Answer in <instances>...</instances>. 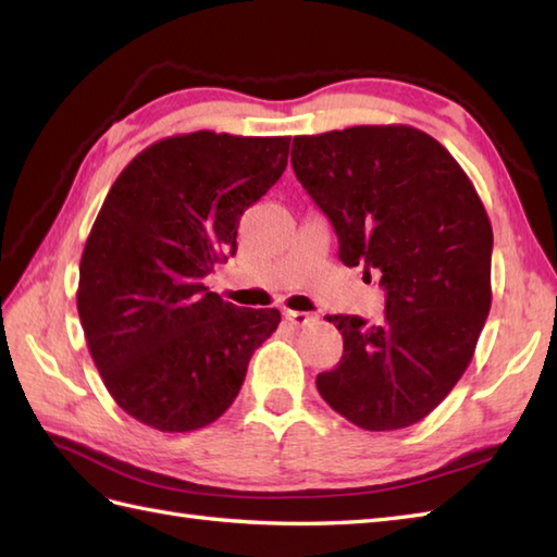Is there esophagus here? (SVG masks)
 <instances>
[{
	"instance_id": "esophagus-1",
	"label": "esophagus",
	"mask_w": 557,
	"mask_h": 557,
	"mask_svg": "<svg viewBox=\"0 0 557 557\" xmlns=\"http://www.w3.org/2000/svg\"><path fill=\"white\" fill-rule=\"evenodd\" d=\"M285 318H287V321L292 323V325H309L311 321H315V318L311 315V313H306V311H287L285 313Z\"/></svg>"
}]
</instances>
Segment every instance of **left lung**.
<instances>
[{
  "label": "left lung",
  "mask_w": 557,
  "mask_h": 557,
  "mask_svg": "<svg viewBox=\"0 0 557 557\" xmlns=\"http://www.w3.org/2000/svg\"><path fill=\"white\" fill-rule=\"evenodd\" d=\"M292 168L333 222L339 260L381 272L385 321L327 315L345 351L321 397L366 431L429 417L465 375L491 311L493 230L474 184L407 124L294 136Z\"/></svg>",
  "instance_id": "obj_1"
}]
</instances>
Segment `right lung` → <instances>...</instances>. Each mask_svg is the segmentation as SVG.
Returning a JSON list of instances; mask_svg holds the SVG:
<instances>
[{"label": "right lung", "mask_w": 557, "mask_h": 557, "mask_svg": "<svg viewBox=\"0 0 557 557\" xmlns=\"http://www.w3.org/2000/svg\"><path fill=\"white\" fill-rule=\"evenodd\" d=\"M289 136L176 134L116 176L88 234L76 306L102 383L162 433L206 429L232 407L277 309H236L203 277L287 168Z\"/></svg>", "instance_id": "1"}]
</instances>
